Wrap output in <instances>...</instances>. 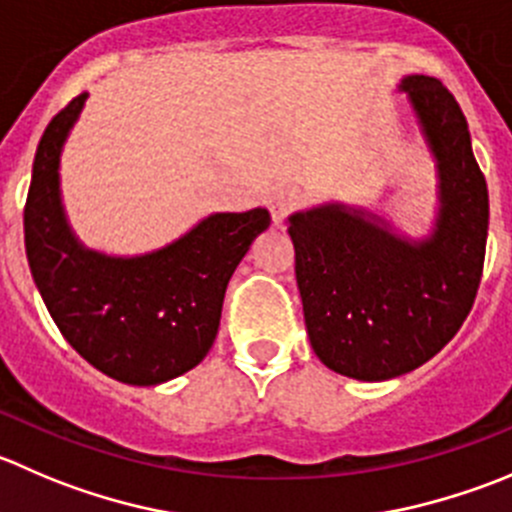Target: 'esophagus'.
I'll list each match as a JSON object with an SVG mask.
<instances>
[{
  "mask_svg": "<svg viewBox=\"0 0 512 512\" xmlns=\"http://www.w3.org/2000/svg\"><path fill=\"white\" fill-rule=\"evenodd\" d=\"M297 205V195L292 190H275L270 195V212H272V220L275 225H280Z\"/></svg>",
  "mask_w": 512,
  "mask_h": 512,
  "instance_id": "34e87169",
  "label": "esophagus"
}]
</instances>
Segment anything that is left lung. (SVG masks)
<instances>
[{
    "mask_svg": "<svg viewBox=\"0 0 512 512\" xmlns=\"http://www.w3.org/2000/svg\"><path fill=\"white\" fill-rule=\"evenodd\" d=\"M400 89L438 162L433 235L405 240L345 205L297 212L287 227L312 350L367 382L405 375L453 340L478 295L488 242V185L463 109L435 77L410 74Z\"/></svg>",
    "mask_w": 512,
    "mask_h": 512,
    "instance_id": "1",
    "label": "left lung"
}]
</instances>
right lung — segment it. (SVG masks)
Instances as JSON below:
<instances>
[{"mask_svg": "<svg viewBox=\"0 0 512 512\" xmlns=\"http://www.w3.org/2000/svg\"><path fill=\"white\" fill-rule=\"evenodd\" d=\"M84 99L54 114L34 155L24 205L29 270L54 325L89 365L127 385H160L210 352L227 282L270 227V212H217L150 255L87 250L59 197V155Z\"/></svg>", "mask_w": 512, "mask_h": 512, "instance_id": "1", "label": "right lung"}]
</instances>
